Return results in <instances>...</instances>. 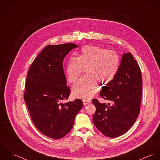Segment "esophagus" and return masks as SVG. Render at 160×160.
I'll list each match as a JSON object with an SVG mask.
<instances>
[{
	"instance_id": "obj_1",
	"label": "esophagus",
	"mask_w": 160,
	"mask_h": 160,
	"mask_svg": "<svg viewBox=\"0 0 160 160\" xmlns=\"http://www.w3.org/2000/svg\"><path fill=\"white\" fill-rule=\"evenodd\" d=\"M91 103V101L90 100H83V103L84 105H88L89 103Z\"/></svg>"
}]
</instances>
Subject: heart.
<instances>
[{"label":"heart","mask_w":160,"mask_h":160,"mask_svg":"<svg viewBox=\"0 0 160 160\" xmlns=\"http://www.w3.org/2000/svg\"><path fill=\"white\" fill-rule=\"evenodd\" d=\"M119 67V58L114 51L97 46H84L77 57L69 59L66 67L70 83L78 80L83 69L86 74L73 86V96L82 100L90 99L97 89V82L101 85L110 82Z\"/></svg>","instance_id":"heart-1"}]
</instances>
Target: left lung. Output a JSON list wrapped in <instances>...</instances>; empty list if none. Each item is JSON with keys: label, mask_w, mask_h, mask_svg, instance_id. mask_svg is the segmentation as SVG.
Instances as JSON below:
<instances>
[{"label": "left lung", "mask_w": 160, "mask_h": 160, "mask_svg": "<svg viewBox=\"0 0 160 160\" xmlns=\"http://www.w3.org/2000/svg\"><path fill=\"white\" fill-rule=\"evenodd\" d=\"M142 88V78L137 62L130 52L124 53L113 79L100 93L111 104L92 100L96 107L93 122L103 135L118 137L131 128L140 113Z\"/></svg>", "instance_id": "1"}]
</instances>
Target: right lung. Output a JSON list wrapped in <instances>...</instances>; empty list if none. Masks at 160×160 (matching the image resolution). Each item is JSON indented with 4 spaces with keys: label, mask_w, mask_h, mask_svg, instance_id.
<instances>
[{
    "label": "right lung",
    "mask_w": 160,
    "mask_h": 160,
    "mask_svg": "<svg viewBox=\"0 0 160 160\" xmlns=\"http://www.w3.org/2000/svg\"><path fill=\"white\" fill-rule=\"evenodd\" d=\"M78 47L72 43L47 46L32 63L26 77L24 100L31 119L42 134L54 139L68 133L83 106L80 99L63 102L71 91L63 61Z\"/></svg>",
    "instance_id": "right-lung-1"
}]
</instances>
